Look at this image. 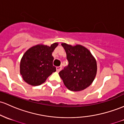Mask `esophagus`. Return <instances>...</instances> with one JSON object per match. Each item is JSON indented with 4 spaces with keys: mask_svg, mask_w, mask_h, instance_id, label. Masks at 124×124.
<instances>
[{
    "mask_svg": "<svg viewBox=\"0 0 124 124\" xmlns=\"http://www.w3.org/2000/svg\"><path fill=\"white\" fill-rule=\"evenodd\" d=\"M61 69H62V67H61V66H58V67H56V71L58 72H59L60 70H61Z\"/></svg>",
    "mask_w": 124,
    "mask_h": 124,
    "instance_id": "34e87169",
    "label": "esophagus"
}]
</instances>
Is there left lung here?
<instances>
[{"instance_id": "obj_1", "label": "left lung", "mask_w": 124, "mask_h": 124, "mask_svg": "<svg viewBox=\"0 0 124 124\" xmlns=\"http://www.w3.org/2000/svg\"><path fill=\"white\" fill-rule=\"evenodd\" d=\"M68 65L59 72L65 86L72 91L86 89L93 82L96 72V61L91 52L84 46H72L62 43Z\"/></svg>"}]
</instances>
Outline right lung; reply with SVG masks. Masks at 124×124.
Instances as JSON below:
<instances>
[{
	"mask_svg": "<svg viewBox=\"0 0 124 124\" xmlns=\"http://www.w3.org/2000/svg\"><path fill=\"white\" fill-rule=\"evenodd\" d=\"M58 45V43L50 46L39 44L25 52L20 60V73L27 84L32 86L41 85L56 71L52 52Z\"/></svg>",
	"mask_w": 124,
	"mask_h": 124,
	"instance_id": "obj_1",
	"label": "right lung"
}]
</instances>
